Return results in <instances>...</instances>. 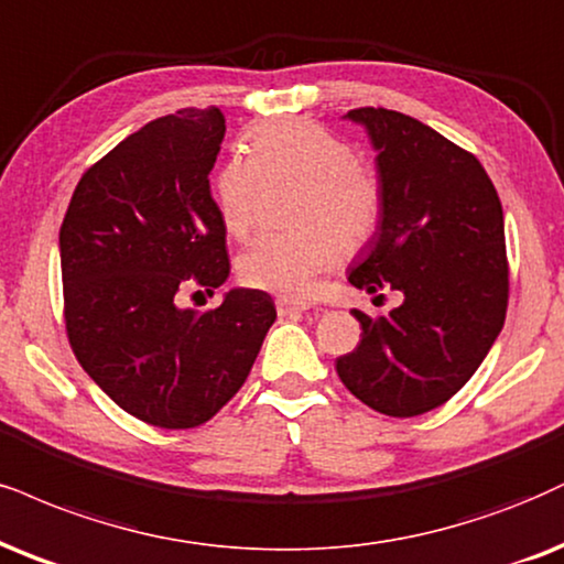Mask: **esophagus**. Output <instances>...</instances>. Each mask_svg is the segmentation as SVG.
I'll return each instance as SVG.
<instances>
[{"mask_svg": "<svg viewBox=\"0 0 564 564\" xmlns=\"http://www.w3.org/2000/svg\"><path fill=\"white\" fill-rule=\"evenodd\" d=\"M276 311H280V316H303V314L318 316L322 314V308H314V305H305L301 301H290V297H276Z\"/></svg>", "mask_w": 564, "mask_h": 564, "instance_id": "1", "label": "esophagus"}]
</instances>
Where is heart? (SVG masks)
<instances>
[{
    "instance_id": "b5f03b06",
    "label": "heart",
    "mask_w": 564,
    "mask_h": 564,
    "mask_svg": "<svg viewBox=\"0 0 564 564\" xmlns=\"http://www.w3.org/2000/svg\"><path fill=\"white\" fill-rule=\"evenodd\" d=\"M250 159L229 156L214 180L219 217L238 238L253 227L261 175L301 180L295 198V232H263L240 256V280L248 288L301 297L345 250L371 242L384 217V185L356 162L350 143L324 124L284 120L253 128L246 138Z\"/></svg>"
}]
</instances>
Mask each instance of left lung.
Instances as JSON below:
<instances>
[{"mask_svg": "<svg viewBox=\"0 0 564 564\" xmlns=\"http://www.w3.org/2000/svg\"><path fill=\"white\" fill-rule=\"evenodd\" d=\"M347 117L366 124L384 185L381 227L350 284L398 290L402 303L377 318L352 311L364 332L337 373L368 408L413 419L460 392L502 332V204L481 162L429 124L381 107Z\"/></svg>", "mask_w": 564, "mask_h": 564, "instance_id": "obj_1", "label": "left lung"}]
</instances>
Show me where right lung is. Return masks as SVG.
Listing matches in <instances>:
<instances>
[{
	"mask_svg": "<svg viewBox=\"0 0 564 564\" xmlns=\"http://www.w3.org/2000/svg\"><path fill=\"white\" fill-rule=\"evenodd\" d=\"M225 115L177 109L83 172L59 229L69 347L124 413L196 429L246 384L274 301L229 290L217 308H180L229 276L227 227L212 198Z\"/></svg>",
	"mask_w": 564,
	"mask_h": 564,
	"instance_id": "right-lung-1",
	"label": "right lung"
}]
</instances>
